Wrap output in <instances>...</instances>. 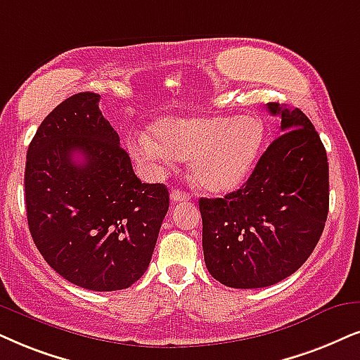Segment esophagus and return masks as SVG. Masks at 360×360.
I'll list each match as a JSON object with an SVG mask.
<instances>
[{"instance_id":"34e87169","label":"esophagus","mask_w":360,"mask_h":360,"mask_svg":"<svg viewBox=\"0 0 360 360\" xmlns=\"http://www.w3.org/2000/svg\"><path fill=\"white\" fill-rule=\"evenodd\" d=\"M191 199H193V195L184 193V191H181V189H174L171 193V201L172 202H186V201H191Z\"/></svg>"}]
</instances>
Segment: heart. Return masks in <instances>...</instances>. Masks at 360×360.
<instances>
[{"instance_id": "obj_1", "label": "heart", "mask_w": 360, "mask_h": 360, "mask_svg": "<svg viewBox=\"0 0 360 360\" xmlns=\"http://www.w3.org/2000/svg\"><path fill=\"white\" fill-rule=\"evenodd\" d=\"M149 136L133 141L134 154L159 161L189 159L191 172L214 194L239 188L264 144L257 116H169L154 122Z\"/></svg>"}]
</instances>
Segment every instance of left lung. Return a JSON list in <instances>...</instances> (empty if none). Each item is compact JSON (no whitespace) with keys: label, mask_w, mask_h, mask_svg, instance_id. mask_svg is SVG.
Returning <instances> with one entry per match:
<instances>
[{"label":"left lung","mask_w":360,"mask_h":360,"mask_svg":"<svg viewBox=\"0 0 360 360\" xmlns=\"http://www.w3.org/2000/svg\"><path fill=\"white\" fill-rule=\"evenodd\" d=\"M267 109L281 116L282 133L243 188L199 199L204 261L227 288H267L294 274L319 243L329 212V162L312 122L297 108Z\"/></svg>","instance_id":"1"}]
</instances>
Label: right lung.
I'll list each match as a JSON object with an SVG mask.
<instances>
[{
    "instance_id": "right-lung-1",
    "label": "right lung",
    "mask_w": 360,
    "mask_h": 360,
    "mask_svg": "<svg viewBox=\"0 0 360 360\" xmlns=\"http://www.w3.org/2000/svg\"><path fill=\"white\" fill-rule=\"evenodd\" d=\"M99 99L72 94L44 117L26 154L25 194L44 261L75 285L106 292L146 272L169 193L138 179Z\"/></svg>"
}]
</instances>
